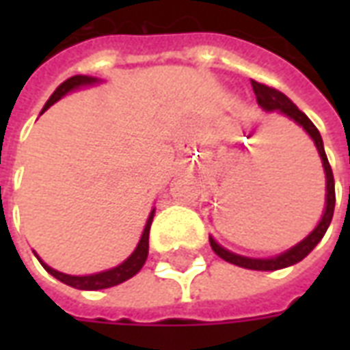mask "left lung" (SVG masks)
Returning a JSON list of instances; mask_svg holds the SVG:
<instances>
[{"label": "left lung", "instance_id": "1", "mask_svg": "<svg viewBox=\"0 0 350 350\" xmlns=\"http://www.w3.org/2000/svg\"><path fill=\"white\" fill-rule=\"evenodd\" d=\"M251 86H253V92L257 95V103L266 110V112H281V114L288 116L291 120L301 125L304 129L308 131V135L313 138L317 150H319V155L323 159L324 172H326V208H324V215L321 223L317 225L315 230L306 238L301 240L298 245H294L293 250L285 251L283 255L273 258H247L240 257V255H234L230 251L223 250L219 243L215 242L213 238H210V245L212 250L215 251V255L221 257L223 260H227L230 264H236V266H242V268H247V270H260V271H271V270H281V268H286V266H293V264L300 262L301 258H306L315 250V245L321 240H323L324 232L330 227V221L334 217V206H336V187H334V174H332V167L328 163V157L324 153L323 138H321V133L317 129L313 122L309 120L308 116L301 112L300 108L294 105L293 100L288 99L286 95L275 90V88L266 86V84H260L257 80H251Z\"/></svg>", "mask_w": 350, "mask_h": 350}]
</instances>
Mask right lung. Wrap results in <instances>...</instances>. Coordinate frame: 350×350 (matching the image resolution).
I'll list each match as a JSON object with an SVG mask.
<instances>
[{
	"mask_svg": "<svg viewBox=\"0 0 350 350\" xmlns=\"http://www.w3.org/2000/svg\"><path fill=\"white\" fill-rule=\"evenodd\" d=\"M93 82H97V79H92V77H82V75H77V77H71V79H67L64 84H59L57 90L52 93V97L46 100V105L42 108V112L46 110L49 107H52L56 100H59L64 97L65 93L72 92V90H77L80 86H88V84H93ZM152 221H153V212L150 213V217H148V223H146L144 232H142V238H140V242H138L137 250L133 251V255H131L127 260H123L120 266H116L112 270L107 271H100V273H93V275H67V273H62V271L52 270L50 266L42 262L41 264L44 270L49 271L50 275H54L56 279H59L62 283L69 286H75V288H80V291H100V288H108V286H114L120 285L123 281H127L129 278H133L135 273L140 271V268L144 266L146 258H148V243H150V227H152Z\"/></svg>",
	"mask_w": 350,
	"mask_h": 350,
	"instance_id": "1",
	"label": "right lung"
}]
</instances>
